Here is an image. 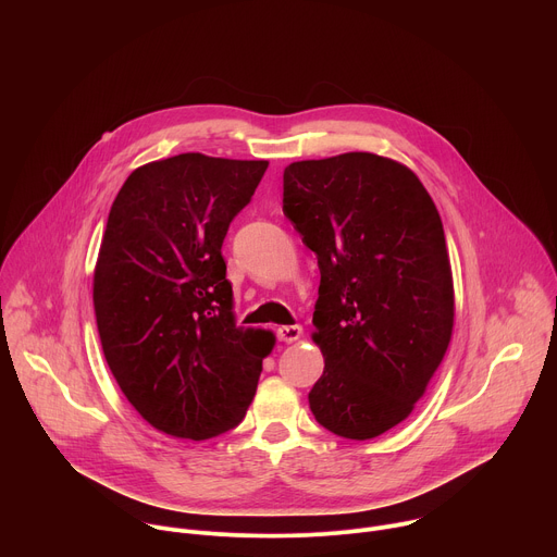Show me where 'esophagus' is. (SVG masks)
<instances>
[{
	"label": "esophagus",
	"instance_id": "esophagus-1",
	"mask_svg": "<svg viewBox=\"0 0 557 557\" xmlns=\"http://www.w3.org/2000/svg\"><path fill=\"white\" fill-rule=\"evenodd\" d=\"M301 337V326L295 324V326H280L277 329V339L280 342H286V344H293Z\"/></svg>",
	"mask_w": 557,
	"mask_h": 557
}]
</instances>
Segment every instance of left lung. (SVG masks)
Listing matches in <instances>:
<instances>
[{"instance_id":"left-lung-1","label":"left lung","mask_w":557,"mask_h":557,"mask_svg":"<svg viewBox=\"0 0 557 557\" xmlns=\"http://www.w3.org/2000/svg\"><path fill=\"white\" fill-rule=\"evenodd\" d=\"M284 215L317 256V423L368 441L410 417L454 331L445 231L417 174L370 151L284 170Z\"/></svg>"}]
</instances>
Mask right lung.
Masks as SVG:
<instances>
[{
  "label": "right lung",
  "instance_id": "obj_1",
  "mask_svg": "<svg viewBox=\"0 0 557 557\" xmlns=\"http://www.w3.org/2000/svg\"><path fill=\"white\" fill-rule=\"evenodd\" d=\"M269 161L198 151L136 168L116 194L92 299L106 361L158 432L205 441L240 423L275 335L235 326L222 243Z\"/></svg>",
  "mask_w": 557,
  "mask_h": 557
}]
</instances>
